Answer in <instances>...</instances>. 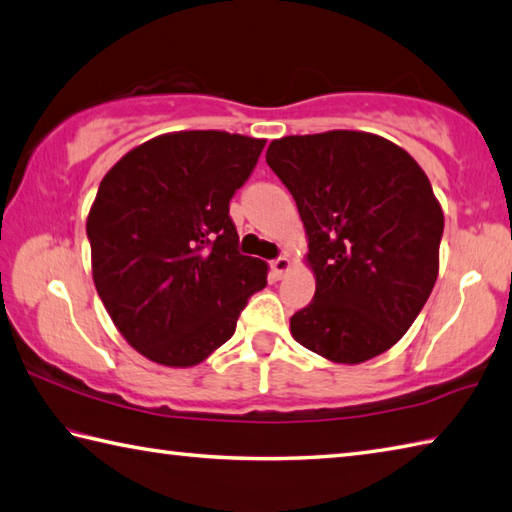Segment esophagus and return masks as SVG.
I'll use <instances>...</instances> for the list:
<instances>
[{
  "label": "esophagus",
  "mask_w": 512,
  "mask_h": 512,
  "mask_svg": "<svg viewBox=\"0 0 512 512\" xmlns=\"http://www.w3.org/2000/svg\"><path fill=\"white\" fill-rule=\"evenodd\" d=\"M288 268H291V259L284 257V255L273 259V262H271V273H273L275 280H282V277L288 273Z\"/></svg>",
  "instance_id": "esophagus-1"
}]
</instances>
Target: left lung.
Here are the masks:
<instances>
[{
    "mask_svg": "<svg viewBox=\"0 0 512 512\" xmlns=\"http://www.w3.org/2000/svg\"><path fill=\"white\" fill-rule=\"evenodd\" d=\"M266 163L304 221L313 300L293 338L333 362L358 365L412 327L439 275L443 212L418 163L365 132L284 136Z\"/></svg>",
    "mask_w": 512,
    "mask_h": 512,
    "instance_id": "1",
    "label": "left lung"
}]
</instances>
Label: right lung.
Here are the masks:
<instances>
[{
	"instance_id": "add662e5",
	"label": "right lung",
	"mask_w": 512,
	"mask_h": 512,
	"mask_svg": "<svg viewBox=\"0 0 512 512\" xmlns=\"http://www.w3.org/2000/svg\"><path fill=\"white\" fill-rule=\"evenodd\" d=\"M266 141L226 132L156 136L100 181L87 219L96 291L145 358L190 367L232 338L266 262L239 253L230 199Z\"/></svg>"
}]
</instances>
